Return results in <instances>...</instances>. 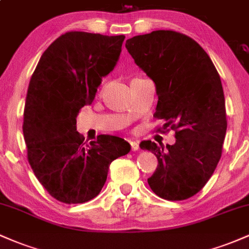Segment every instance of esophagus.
I'll list each match as a JSON object with an SVG mask.
<instances>
[{
	"label": "esophagus",
	"instance_id": "obj_1",
	"mask_svg": "<svg viewBox=\"0 0 249 249\" xmlns=\"http://www.w3.org/2000/svg\"><path fill=\"white\" fill-rule=\"evenodd\" d=\"M131 144V148H132V151H137L139 148V142L138 141H132L130 142Z\"/></svg>",
	"mask_w": 249,
	"mask_h": 249
}]
</instances>
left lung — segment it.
I'll list each match as a JSON object with an SVG mask.
<instances>
[{
    "label": "left lung",
    "instance_id": "1",
    "mask_svg": "<svg viewBox=\"0 0 249 249\" xmlns=\"http://www.w3.org/2000/svg\"><path fill=\"white\" fill-rule=\"evenodd\" d=\"M125 47L156 85L153 117L176 131V142L166 148L142 142V150L158 159L148 185L162 199L191 198L212 177L222 152L227 121L218 71L198 43L177 31L134 36Z\"/></svg>",
    "mask_w": 249,
    "mask_h": 249
}]
</instances>
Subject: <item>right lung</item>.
I'll list each match as a JSON object with an SVG mask.
<instances>
[{
  "mask_svg": "<svg viewBox=\"0 0 249 249\" xmlns=\"http://www.w3.org/2000/svg\"><path fill=\"white\" fill-rule=\"evenodd\" d=\"M124 38L70 31L51 43L31 76L23 117L28 160L43 187L64 204L98 196L111 162L131 150L108 134L85 144L76 126L79 110L115 69Z\"/></svg>",
  "mask_w": 249,
  "mask_h": 249,
  "instance_id": "right-lung-1",
  "label": "right lung"
}]
</instances>
